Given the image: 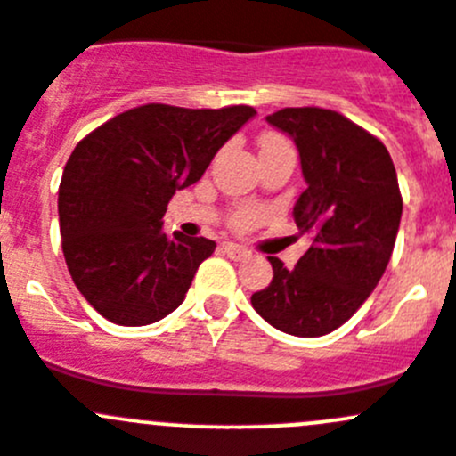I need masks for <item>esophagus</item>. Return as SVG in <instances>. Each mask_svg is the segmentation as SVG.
<instances>
[{"label": "esophagus", "mask_w": 456, "mask_h": 456, "mask_svg": "<svg viewBox=\"0 0 456 456\" xmlns=\"http://www.w3.org/2000/svg\"><path fill=\"white\" fill-rule=\"evenodd\" d=\"M224 250L228 253V257H232V260H244V257H248V250L241 248V246H237V244H232V241H225Z\"/></svg>", "instance_id": "obj_1"}]
</instances>
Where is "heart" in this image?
<instances>
[{
	"mask_svg": "<svg viewBox=\"0 0 456 456\" xmlns=\"http://www.w3.org/2000/svg\"><path fill=\"white\" fill-rule=\"evenodd\" d=\"M278 142H285V140H282V137H278V135H265V137H262L260 146L265 149V146L278 144ZM260 216H262L260 208L240 206L235 212H232V224H235L237 228H248V225L257 224V221H260Z\"/></svg>",
	"mask_w": 456,
	"mask_h": 456,
	"instance_id": "1",
	"label": "heart"
}]
</instances>
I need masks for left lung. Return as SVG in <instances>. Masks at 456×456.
I'll return each mask as SVG.
<instances>
[{"mask_svg":"<svg viewBox=\"0 0 456 456\" xmlns=\"http://www.w3.org/2000/svg\"><path fill=\"white\" fill-rule=\"evenodd\" d=\"M266 122L294 140L307 190L294 221L312 246L287 269L269 257L273 280L250 296L257 314L294 337H323L344 325L378 287L403 216L387 146L325 108H282Z\"/></svg>","mask_w":456,"mask_h":456,"instance_id":"left-lung-1","label":"left lung"}]
</instances>
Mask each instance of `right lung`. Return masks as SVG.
Returning a JSON list of instances; mask_svg holds the SVG:
<instances>
[{
	"label": "right lung",
	"mask_w": 456,
	"mask_h": 456,
	"mask_svg": "<svg viewBox=\"0 0 456 456\" xmlns=\"http://www.w3.org/2000/svg\"><path fill=\"white\" fill-rule=\"evenodd\" d=\"M256 115L250 106L146 103L78 142L58 187L62 253L74 285L103 319L149 325L185 300L216 244L162 232L167 203Z\"/></svg>",
	"instance_id": "obj_1"
}]
</instances>
